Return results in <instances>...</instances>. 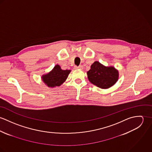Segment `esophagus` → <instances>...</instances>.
Instances as JSON below:
<instances>
[{
    "instance_id": "34e87169",
    "label": "esophagus",
    "mask_w": 152,
    "mask_h": 152,
    "mask_svg": "<svg viewBox=\"0 0 152 152\" xmlns=\"http://www.w3.org/2000/svg\"><path fill=\"white\" fill-rule=\"evenodd\" d=\"M75 68L76 69H83V66L82 65H80L78 66H75Z\"/></svg>"
}]
</instances>
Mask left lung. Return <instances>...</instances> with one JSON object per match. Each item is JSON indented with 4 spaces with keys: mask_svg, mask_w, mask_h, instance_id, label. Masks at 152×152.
Masks as SVG:
<instances>
[{
    "mask_svg": "<svg viewBox=\"0 0 152 152\" xmlns=\"http://www.w3.org/2000/svg\"><path fill=\"white\" fill-rule=\"evenodd\" d=\"M88 80L91 83L101 89L112 87L119 79V71L113 66H105L95 61L87 71Z\"/></svg>",
    "mask_w": 152,
    "mask_h": 152,
    "instance_id": "obj_1",
    "label": "left lung"
}]
</instances>
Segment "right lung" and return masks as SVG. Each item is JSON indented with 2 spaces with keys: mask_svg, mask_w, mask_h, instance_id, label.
I'll return each instance as SVG.
<instances>
[{
  "mask_svg": "<svg viewBox=\"0 0 152 152\" xmlns=\"http://www.w3.org/2000/svg\"><path fill=\"white\" fill-rule=\"evenodd\" d=\"M71 70L62 69L58 64L55 65L49 72L42 76L44 83L49 88H55L62 85L68 78Z\"/></svg>",
  "mask_w": 152,
  "mask_h": 152,
  "instance_id": "obj_1",
  "label": "right lung"
}]
</instances>
